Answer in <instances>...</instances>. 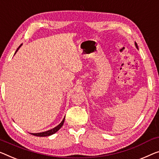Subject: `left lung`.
Segmentation results:
<instances>
[{"label":"left lung","mask_w":159,"mask_h":159,"mask_svg":"<svg viewBox=\"0 0 159 159\" xmlns=\"http://www.w3.org/2000/svg\"><path fill=\"white\" fill-rule=\"evenodd\" d=\"M135 45H136V48H138V46H137V43H135Z\"/></svg>","instance_id":"obj_1"}]
</instances>
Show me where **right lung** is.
Wrapping results in <instances>:
<instances>
[{
    "label": "right lung",
    "instance_id": "obj_1",
    "mask_svg": "<svg viewBox=\"0 0 159 159\" xmlns=\"http://www.w3.org/2000/svg\"><path fill=\"white\" fill-rule=\"evenodd\" d=\"M21 46H22V44H21L20 46H19L18 48H17V50H16V52L18 51V50L19 48H20V47ZM16 53H15V54H16ZM64 120H65V118H63V120H62V122H61L60 124H59L58 125H57L56 127L53 128V129H51V130H49V131H45V132H42V133H37V134H30L34 135V136H40V137H43V136H51V135H52V134H55V133H56L57 131H58L59 129H61V127L63 126V123H64Z\"/></svg>",
    "mask_w": 159,
    "mask_h": 159
}]
</instances>
